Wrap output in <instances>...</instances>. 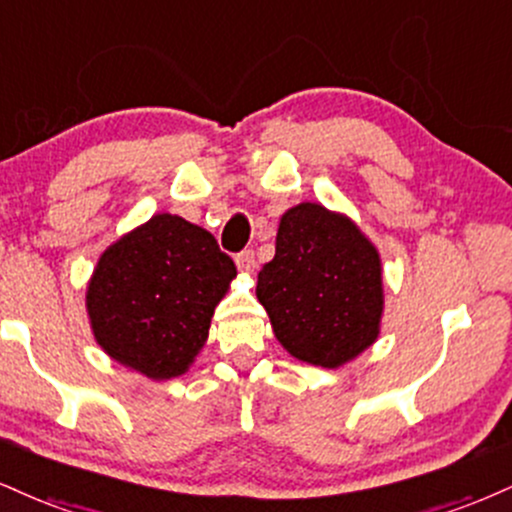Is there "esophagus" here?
Instances as JSON below:
<instances>
[{"label": "esophagus", "mask_w": 512, "mask_h": 512, "mask_svg": "<svg viewBox=\"0 0 512 512\" xmlns=\"http://www.w3.org/2000/svg\"><path fill=\"white\" fill-rule=\"evenodd\" d=\"M236 264L240 272H252L255 269V250H243L236 255Z\"/></svg>", "instance_id": "34e87169"}]
</instances>
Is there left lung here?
Here are the masks:
<instances>
[{
    "mask_svg": "<svg viewBox=\"0 0 512 512\" xmlns=\"http://www.w3.org/2000/svg\"><path fill=\"white\" fill-rule=\"evenodd\" d=\"M257 300L288 353L336 369L379 336V252L346 214L300 202L281 217L274 260L257 274Z\"/></svg>",
    "mask_w": 512,
    "mask_h": 512,
    "instance_id": "8db88e82",
    "label": "left lung"
}]
</instances>
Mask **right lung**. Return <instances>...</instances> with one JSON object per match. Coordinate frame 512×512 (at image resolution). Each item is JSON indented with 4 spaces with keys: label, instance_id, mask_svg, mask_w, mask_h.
<instances>
[{
    "label": "right lung",
    "instance_id": "1",
    "mask_svg": "<svg viewBox=\"0 0 512 512\" xmlns=\"http://www.w3.org/2000/svg\"><path fill=\"white\" fill-rule=\"evenodd\" d=\"M236 279L217 240L176 214H155L102 252L85 293L95 341L112 360L171 379L205 346L214 307Z\"/></svg>",
    "mask_w": 512,
    "mask_h": 512
}]
</instances>
